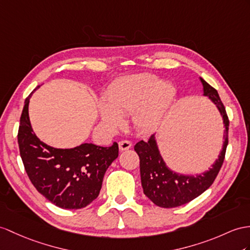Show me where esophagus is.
<instances>
[{
  "mask_svg": "<svg viewBox=\"0 0 250 250\" xmlns=\"http://www.w3.org/2000/svg\"><path fill=\"white\" fill-rule=\"evenodd\" d=\"M131 142L128 141V140H123V141H120L119 142V147H120V150H127L129 149L131 147Z\"/></svg>",
  "mask_w": 250,
  "mask_h": 250,
  "instance_id": "34e87169",
  "label": "esophagus"
}]
</instances>
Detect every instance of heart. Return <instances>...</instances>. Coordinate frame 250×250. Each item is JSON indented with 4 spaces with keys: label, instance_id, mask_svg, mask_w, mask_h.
<instances>
[{
    "label": "heart",
    "instance_id": "obj_1",
    "mask_svg": "<svg viewBox=\"0 0 250 250\" xmlns=\"http://www.w3.org/2000/svg\"><path fill=\"white\" fill-rule=\"evenodd\" d=\"M175 95L173 84L150 73L119 78L109 87L106 100L99 102L101 123L114 130L124 125V115L131 114L138 131L153 132L162 124Z\"/></svg>",
    "mask_w": 250,
    "mask_h": 250
}]
</instances>
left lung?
<instances>
[{
    "label": "left lung",
    "instance_id": "8db88e82",
    "mask_svg": "<svg viewBox=\"0 0 250 250\" xmlns=\"http://www.w3.org/2000/svg\"><path fill=\"white\" fill-rule=\"evenodd\" d=\"M199 79L203 83V95L208 97L215 105L224 124L222 150L208 171L196 175H186L173 171L163 160L156 135L151 136L146 142L142 140L135 145V150L140 158V174L143 192L145 196L161 208H175L198 197L215 180L225 159L229 129L226 109L217 91L202 77Z\"/></svg>",
    "mask_w": 250,
    "mask_h": 250
}]
</instances>
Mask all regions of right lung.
<instances>
[{
    "mask_svg": "<svg viewBox=\"0 0 250 250\" xmlns=\"http://www.w3.org/2000/svg\"><path fill=\"white\" fill-rule=\"evenodd\" d=\"M36 89L25 100L18 132L28 178L40 194L59 208H84L99 196L107 168L119 156V145L114 142L104 147L83 143L73 148H56L42 142L28 115L29 100Z\"/></svg>",
    "mask_w": 250,
    "mask_h": 250,
    "instance_id": "obj_1",
    "label": "right lung"
}]
</instances>
